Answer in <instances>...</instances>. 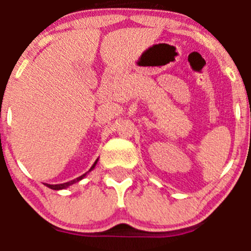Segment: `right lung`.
<instances>
[{"instance_id": "add662e5", "label": "right lung", "mask_w": 251, "mask_h": 251, "mask_svg": "<svg viewBox=\"0 0 251 251\" xmlns=\"http://www.w3.org/2000/svg\"><path fill=\"white\" fill-rule=\"evenodd\" d=\"M97 161H98V159L97 160L95 161V164H93L92 166H91V169L90 170L87 171V173H90L91 170H93V169H95V166H96V164H97ZM87 173L86 174H83L82 176H80V177H77V178H75V179H73V181H69V182H65V183H60V184H47V183H45L46 184V186L48 187V188H50V189H54V191H59V189H64V188H67V187H69V186H72V184H74V183H76V182H78V181H81V179L83 178V177L86 176V175H87Z\"/></svg>"}]
</instances>
